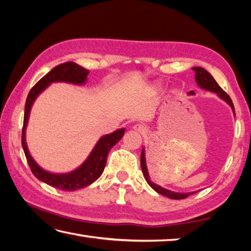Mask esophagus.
Wrapping results in <instances>:
<instances>
[{"instance_id": "34e87169", "label": "esophagus", "mask_w": 251, "mask_h": 251, "mask_svg": "<svg viewBox=\"0 0 251 251\" xmlns=\"http://www.w3.org/2000/svg\"><path fill=\"white\" fill-rule=\"evenodd\" d=\"M133 129L135 131H138V133H141V134H145L147 131V127L143 124H135L133 126Z\"/></svg>"}]
</instances>
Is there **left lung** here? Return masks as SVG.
<instances>
[{
	"label": "left lung",
	"instance_id": "obj_1",
	"mask_svg": "<svg viewBox=\"0 0 251 251\" xmlns=\"http://www.w3.org/2000/svg\"><path fill=\"white\" fill-rule=\"evenodd\" d=\"M193 70L195 71V79H196V83L197 85L202 90H206V91H209L215 93V94H217L219 99H222L223 100L226 101V103L230 106L232 112H233V115H235V107H233V104H232V100L230 97L227 95V93L222 90V87L219 86L217 84V82L214 79V77L208 73V72L202 69V67H193ZM195 93L192 91L188 93V95H194ZM141 166H142V171H143V175L145 177V179L147 181V184L150 185L152 189L155 190L160 195H163V196H166L171 199H184L186 197H188L189 195H193L194 193L196 192H193V193H176V192H172V190H168L166 188H163V187H160L159 185L155 184L154 181L151 180V177H150V174H148V169L146 166V157H145V148H143L142 151V155H141Z\"/></svg>",
	"mask_w": 251,
	"mask_h": 251
}]
</instances>
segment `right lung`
<instances>
[{
  "instance_id": "right-lung-1",
  "label": "right lung",
  "mask_w": 251,
  "mask_h": 251,
  "mask_svg": "<svg viewBox=\"0 0 251 251\" xmlns=\"http://www.w3.org/2000/svg\"><path fill=\"white\" fill-rule=\"evenodd\" d=\"M90 72L79 66L74 62H66L55 66L52 71L43 76L34 87L29 91L26 101H25L24 122L22 129V146L25 157H26L29 168L37 179L45 182L55 188L64 192H73L93 184L104 172L106 160H107L108 151L113 146L121 141L125 134V128L117 129L108 135H104L99 139L96 145L93 148L91 154L85 159L84 163L74 171L66 174H54L45 171L35 160L33 159L26 144V127L28 123L29 113L34 101L39 97L42 92L45 91L52 83L64 82L74 85H83L86 83L87 75Z\"/></svg>"
}]
</instances>
